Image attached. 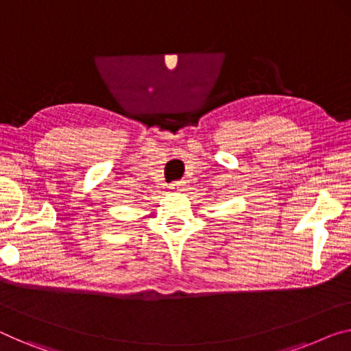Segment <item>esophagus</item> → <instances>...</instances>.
<instances>
[{"mask_svg":"<svg viewBox=\"0 0 351 351\" xmlns=\"http://www.w3.org/2000/svg\"><path fill=\"white\" fill-rule=\"evenodd\" d=\"M182 187H184V181H176V182H171V184H170L171 191H181Z\"/></svg>","mask_w":351,"mask_h":351,"instance_id":"34e87169","label":"esophagus"}]
</instances>
